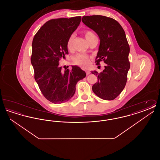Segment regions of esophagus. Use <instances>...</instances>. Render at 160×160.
<instances>
[{
    "label": "esophagus",
    "mask_w": 160,
    "mask_h": 160,
    "mask_svg": "<svg viewBox=\"0 0 160 160\" xmlns=\"http://www.w3.org/2000/svg\"><path fill=\"white\" fill-rule=\"evenodd\" d=\"M86 75H89L91 74V71H89V70H86Z\"/></svg>",
    "instance_id": "34e87169"
}]
</instances>
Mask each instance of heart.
<instances>
[{
	"instance_id": "heart-1",
	"label": "heart",
	"mask_w": 160,
	"mask_h": 160,
	"mask_svg": "<svg viewBox=\"0 0 160 160\" xmlns=\"http://www.w3.org/2000/svg\"><path fill=\"white\" fill-rule=\"evenodd\" d=\"M84 37L86 40L89 42V40L92 37H95V34L90 31H85L84 32ZM74 36L71 35L67 39V47L68 50H71L72 47V42H73ZM73 62L78 65L82 66V67H87L89 64V58L88 56L84 54H77L76 55L73 59Z\"/></svg>"
}]
</instances>
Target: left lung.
Listing matches in <instances>:
<instances>
[{"label": "left lung", "instance_id": "8db88e82", "mask_svg": "<svg viewBox=\"0 0 160 160\" xmlns=\"http://www.w3.org/2000/svg\"><path fill=\"white\" fill-rule=\"evenodd\" d=\"M82 20L97 33L100 39L96 65L102 61L106 64L100 73L92 71L98 78L92 91L101 99L113 100L123 90L130 68L129 46L125 31L116 20L106 16H83Z\"/></svg>", "mask_w": 160, "mask_h": 160}]
</instances>
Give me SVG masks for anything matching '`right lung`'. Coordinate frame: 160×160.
I'll return each instance as SVG.
<instances>
[{"instance_id": "add662e5", "label": "right lung", "mask_w": 160, "mask_h": 160, "mask_svg": "<svg viewBox=\"0 0 160 160\" xmlns=\"http://www.w3.org/2000/svg\"><path fill=\"white\" fill-rule=\"evenodd\" d=\"M80 16L52 19L37 32L32 41L31 63L35 80L46 99L54 104H61L71 99L76 86L86 77L77 66L62 70L59 66L61 58L68 54V38L80 24Z\"/></svg>"}]
</instances>
